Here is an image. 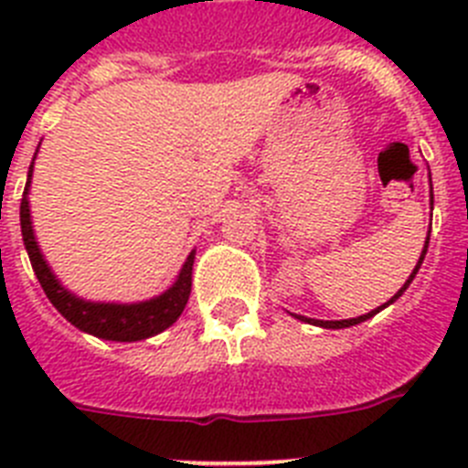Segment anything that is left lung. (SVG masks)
Instances as JSON below:
<instances>
[{
  "instance_id": "8db88e82",
  "label": "left lung",
  "mask_w": 468,
  "mask_h": 468,
  "mask_svg": "<svg viewBox=\"0 0 468 468\" xmlns=\"http://www.w3.org/2000/svg\"><path fill=\"white\" fill-rule=\"evenodd\" d=\"M431 206H433V194H431ZM427 248H429V237H427V241H424V250H421V255H420V262H417V267H415V270H412V274L408 276V281H405V283H403V288H400V291L396 292V295L391 297V300H388V302H384L382 307H378V309H373V312L363 314V316H356V318H345V321H318V318H307V316H297V318H300V321H304V324L321 325V328H333V330H337V328H349V325L363 324V321H367V318H370V316H375V314H378V312H382L384 307H388V304H391V302H396V300H399L400 295H403L405 291H408V285L412 283V279H415V274H417V271H420V267H421V260H424V255H427Z\"/></svg>"
}]
</instances>
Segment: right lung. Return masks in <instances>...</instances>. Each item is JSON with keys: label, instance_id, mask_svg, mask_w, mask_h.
Here are the masks:
<instances>
[{"label": "right lung", "instance_id": "add662e5", "mask_svg": "<svg viewBox=\"0 0 468 468\" xmlns=\"http://www.w3.org/2000/svg\"><path fill=\"white\" fill-rule=\"evenodd\" d=\"M35 166V159H32ZM32 166L27 171V185H25L23 198H20V231H23L25 250L30 255L32 270H35L37 279H39L41 288L51 300L53 307L68 318L69 324L77 325L84 333L102 337V340L112 342H138L147 340L152 335H159L177 321V316L183 314L185 304L192 292V264H194V250L189 258L185 260L183 270L177 274L176 283L168 288L166 292H161L159 297L152 300L135 302V304H117V302H86L69 292L68 288L60 285L51 267L47 264L44 255H41L39 246H37L35 229H32L30 220V201H27V192H30L32 180Z\"/></svg>", "mask_w": 468, "mask_h": 468}]
</instances>
